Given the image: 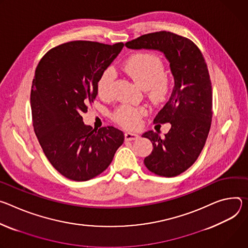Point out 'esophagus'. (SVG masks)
<instances>
[{"label": "esophagus", "mask_w": 248, "mask_h": 248, "mask_svg": "<svg viewBox=\"0 0 248 248\" xmlns=\"http://www.w3.org/2000/svg\"><path fill=\"white\" fill-rule=\"evenodd\" d=\"M125 140L126 141H133V140H137L139 139V135H137L135 133H130V132H127L125 133Z\"/></svg>", "instance_id": "esophagus-1"}]
</instances>
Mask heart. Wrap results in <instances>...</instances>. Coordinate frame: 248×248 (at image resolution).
I'll use <instances>...</instances> for the list:
<instances>
[{"instance_id":"b5f03b06","label":"heart","mask_w":248,"mask_h":248,"mask_svg":"<svg viewBox=\"0 0 248 248\" xmlns=\"http://www.w3.org/2000/svg\"><path fill=\"white\" fill-rule=\"evenodd\" d=\"M123 71L135 81L147 90L150 97L156 102L166 99L171 90L170 78L164 74L166 68L162 60L152 53H138L131 56L123 65ZM114 74L111 70L104 71L96 84L97 93L102 97L111 94ZM144 108L122 105L113 114L115 122L125 128L138 126Z\"/></svg>"}]
</instances>
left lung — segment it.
Here are the masks:
<instances>
[{
  "instance_id": "8db88e82",
  "label": "left lung",
  "mask_w": 248,
  "mask_h": 248,
  "mask_svg": "<svg viewBox=\"0 0 248 248\" xmlns=\"http://www.w3.org/2000/svg\"><path fill=\"white\" fill-rule=\"evenodd\" d=\"M125 45L158 50L170 62L174 87L154 123L158 126L169 122L171 128L164 138L154 131L143 134L154 147L144 163L156 175H179L198 158L211 127L213 94L205 59L194 42L170 31L148 33Z\"/></svg>"
}]
</instances>
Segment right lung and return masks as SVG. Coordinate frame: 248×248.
I'll use <instances>...</instances> for the list:
<instances>
[{"mask_svg":"<svg viewBox=\"0 0 248 248\" xmlns=\"http://www.w3.org/2000/svg\"><path fill=\"white\" fill-rule=\"evenodd\" d=\"M123 46L71 41L49 50L36 67L31 93L33 129L50 163L71 180L87 181L103 172L124 142L122 131L93 129L81 116L96 97L100 75Z\"/></svg>","mask_w":248,"mask_h":248,"instance_id":"1","label":"right lung"}]
</instances>
